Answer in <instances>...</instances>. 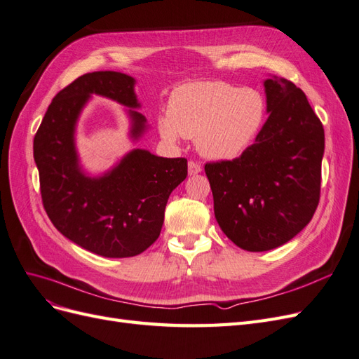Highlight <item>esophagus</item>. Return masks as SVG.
<instances>
[{"mask_svg": "<svg viewBox=\"0 0 359 359\" xmlns=\"http://www.w3.org/2000/svg\"><path fill=\"white\" fill-rule=\"evenodd\" d=\"M202 172V166L199 165V163L196 161H189V175L193 177V175H198V173Z\"/></svg>", "mask_w": 359, "mask_h": 359, "instance_id": "obj_1", "label": "esophagus"}]
</instances>
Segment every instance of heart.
<instances>
[{
	"mask_svg": "<svg viewBox=\"0 0 359 359\" xmlns=\"http://www.w3.org/2000/svg\"><path fill=\"white\" fill-rule=\"evenodd\" d=\"M264 114L262 95L253 88L193 82L172 94L169 115L158 118V132L169 144H178L182 136L196 139L199 153L210 160H231L252 142Z\"/></svg>",
	"mask_w": 359,
	"mask_h": 359,
	"instance_id": "b5f03b06",
	"label": "heart"
}]
</instances>
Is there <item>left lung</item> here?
Segmentation results:
<instances>
[{
    "label": "left lung",
    "mask_w": 359,
    "mask_h": 359,
    "mask_svg": "<svg viewBox=\"0 0 359 359\" xmlns=\"http://www.w3.org/2000/svg\"><path fill=\"white\" fill-rule=\"evenodd\" d=\"M268 119L235 160L206 163L220 229L247 252L290 241L318 208L325 133L306 94L290 81H264Z\"/></svg>",
    "instance_id": "left-lung-1"
}]
</instances>
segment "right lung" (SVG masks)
I'll return each instance as SVG.
<instances>
[{
    "mask_svg": "<svg viewBox=\"0 0 359 359\" xmlns=\"http://www.w3.org/2000/svg\"><path fill=\"white\" fill-rule=\"evenodd\" d=\"M136 79L119 72L86 73L49 104L34 137L43 206L58 232L103 257H132L153 244L165 222L170 193L187 177L186 158H165L133 148L99 175H91L76 148V128L93 95L126 107L128 137L148 132L136 109Z\"/></svg>",
    "mask_w": 359,
    "mask_h": 359,
    "instance_id": "obj_1",
    "label": "right lung"
}]
</instances>
